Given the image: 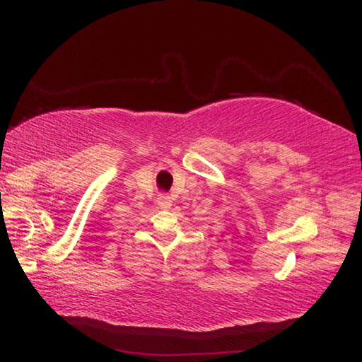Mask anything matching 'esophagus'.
<instances>
[{
    "instance_id": "obj_1",
    "label": "esophagus",
    "mask_w": 362,
    "mask_h": 362,
    "mask_svg": "<svg viewBox=\"0 0 362 362\" xmlns=\"http://www.w3.org/2000/svg\"><path fill=\"white\" fill-rule=\"evenodd\" d=\"M158 206L161 207V209H170V206H173V199H170L169 194L161 193L158 196Z\"/></svg>"
}]
</instances>
